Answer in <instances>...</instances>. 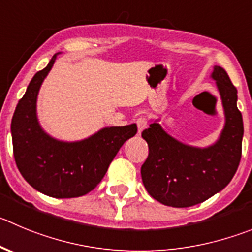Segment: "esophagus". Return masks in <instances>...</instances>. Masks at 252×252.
<instances>
[{
	"label": "esophagus",
	"mask_w": 252,
	"mask_h": 252,
	"mask_svg": "<svg viewBox=\"0 0 252 252\" xmlns=\"http://www.w3.org/2000/svg\"><path fill=\"white\" fill-rule=\"evenodd\" d=\"M137 126H138V133H142L143 130H144L145 128H147V121H145V118H143V117H140V118L137 119Z\"/></svg>",
	"instance_id": "1"
}]
</instances>
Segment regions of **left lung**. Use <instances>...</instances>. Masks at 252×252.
<instances>
[{
  "label": "left lung",
  "instance_id": "left-lung-1",
  "mask_svg": "<svg viewBox=\"0 0 252 252\" xmlns=\"http://www.w3.org/2000/svg\"><path fill=\"white\" fill-rule=\"evenodd\" d=\"M210 78L216 82L225 115L224 128L213 144L200 148L180 142L164 130L159 119L142 133L149 147L140 170L143 184L166 206L189 208L208 200L231 182L239 166L244 123L237 91L222 67L214 65Z\"/></svg>",
  "mask_w": 252,
  "mask_h": 252
}]
</instances>
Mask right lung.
Returning <instances> with one entry per match:
<instances>
[{"instance_id": "obj_1", "label": "right lung", "mask_w": 252, "mask_h": 252, "mask_svg": "<svg viewBox=\"0 0 252 252\" xmlns=\"http://www.w3.org/2000/svg\"><path fill=\"white\" fill-rule=\"evenodd\" d=\"M58 55L28 84L12 117L11 134L16 164L26 182L42 194L68 199L97 187L122 145L137 134V124L105 126L76 142L49 135L39 124L37 98Z\"/></svg>"}]
</instances>
